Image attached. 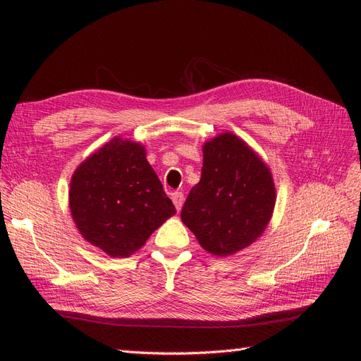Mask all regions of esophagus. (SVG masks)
<instances>
[{
  "label": "esophagus",
  "mask_w": 361,
  "mask_h": 361,
  "mask_svg": "<svg viewBox=\"0 0 361 361\" xmlns=\"http://www.w3.org/2000/svg\"><path fill=\"white\" fill-rule=\"evenodd\" d=\"M172 202L175 204L176 211H180L183 202H185V195H183V192H180V190H175V192H172Z\"/></svg>",
  "instance_id": "34e87169"
}]
</instances>
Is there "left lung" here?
Here are the masks:
<instances>
[{"label": "left lung", "instance_id": "left-lung-1", "mask_svg": "<svg viewBox=\"0 0 361 361\" xmlns=\"http://www.w3.org/2000/svg\"><path fill=\"white\" fill-rule=\"evenodd\" d=\"M276 202L271 173L233 133L203 147L202 178L186 198L181 220L216 256L243 250L264 233Z\"/></svg>", "mask_w": 361, "mask_h": 361}]
</instances>
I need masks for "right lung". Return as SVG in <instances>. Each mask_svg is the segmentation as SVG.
Listing matches in <instances>:
<instances>
[{"label":"right lung","instance_id":"obj_1","mask_svg":"<svg viewBox=\"0 0 361 361\" xmlns=\"http://www.w3.org/2000/svg\"><path fill=\"white\" fill-rule=\"evenodd\" d=\"M73 219L85 240L113 257L140 250L175 206L141 144L114 137L71 178Z\"/></svg>","mask_w":361,"mask_h":361}]
</instances>
